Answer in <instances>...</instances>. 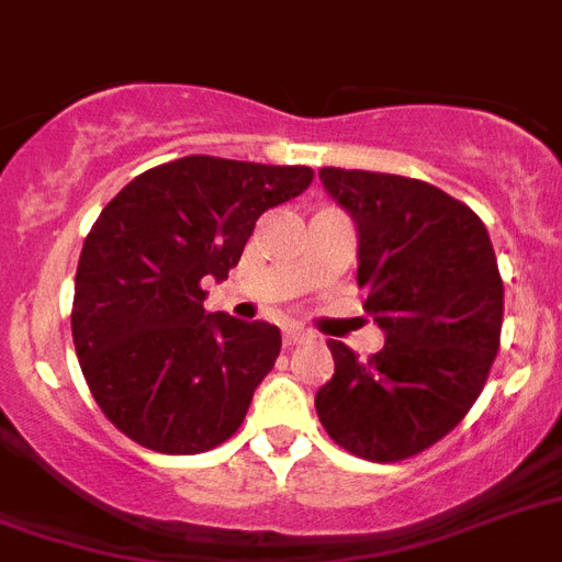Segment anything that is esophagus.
Segmentation results:
<instances>
[{"label":"esophagus","instance_id":"1","mask_svg":"<svg viewBox=\"0 0 562 562\" xmlns=\"http://www.w3.org/2000/svg\"><path fill=\"white\" fill-rule=\"evenodd\" d=\"M308 340H312V335L300 326H289L285 331H282V344L285 346H300V344H308Z\"/></svg>","mask_w":562,"mask_h":562}]
</instances>
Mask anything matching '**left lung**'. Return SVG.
<instances>
[{"mask_svg": "<svg viewBox=\"0 0 562 562\" xmlns=\"http://www.w3.org/2000/svg\"><path fill=\"white\" fill-rule=\"evenodd\" d=\"M358 227L363 308L386 344L369 360L328 340L335 375L314 407L337 445L369 462L422 453L462 422L499 352L503 277L482 218L439 187L323 167Z\"/></svg>", "mask_w": 562, "mask_h": 562, "instance_id": "1", "label": "left lung"}]
</instances>
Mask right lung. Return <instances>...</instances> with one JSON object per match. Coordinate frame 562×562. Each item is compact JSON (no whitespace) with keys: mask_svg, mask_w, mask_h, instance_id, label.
<instances>
[{"mask_svg":"<svg viewBox=\"0 0 562 562\" xmlns=\"http://www.w3.org/2000/svg\"><path fill=\"white\" fill-rule=\"evenodd\" d=\"M308 167L187 155L140 172L80 250L71 335L86 384L123 436L190 456L227 441L280 355V328L204 312L268 207L312 184Z\"/></svg>","mask_w":562,"mask_h":562,"instance_id":"right-lung-1","label":"right lung"}]
</instances>
